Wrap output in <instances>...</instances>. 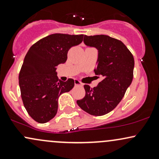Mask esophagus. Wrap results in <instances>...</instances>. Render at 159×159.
<instances>
[{
	"label": "esophagus",
	"instance_id": "34e87169",
	"mask_svg": "<svg viewBox=\"0 0 159 159\" xmlns=\"http://www.w3.org/2000/svg\"><path fill=\"white\" fill-rule=\"evenodd\" d=\"M75 86H82V84L78 80H75Z\"/></svg>",
	"mask_w": 159,
	"mask_h": 159
}]
</instances>
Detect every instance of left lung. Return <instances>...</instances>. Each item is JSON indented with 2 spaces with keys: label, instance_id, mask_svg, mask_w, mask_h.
I'll use <instances>...</instances> for the list:
<instances>
[{
  "label": "left lung",
  "instance_id": "1",
  "mask_svg": "<svg viewBox=\"0 0 159 159\" xmlns=\"http://www.w3.org/2000/svg\"><path fill=\"white\" fill-rule=\"evenodd\" d=\"M84 43L98 49L94 72L102 80L93 88L84 86L85 96L77 104L88 114L102 116L117 106L132 84L134 57L120 40L107 35H84Z\"/></svg>",
  "mask_w": 159,
  "mask_h": 159
}]
</instances>
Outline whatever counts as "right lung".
Returning <instances> with one entry per match:
<instances>
[{
    "instance_id": "1",
    "label": "right lung",
    "mask_w": 159,
    "mask_h": 159,
    "mask_svg": "<svg viewBox=\"0 0 159 159\" xmlns=\"http://www.w3.org/2000/svg\"><path fill=\"white\" fill-rule=\"evenodd\" d=\"M83 38V34H51L27 52L19 72V87L24 106L37 123L53 119L57 112L58 97L73 88L72 78L58 81L56 68L66 61L69 49L81 43Z\"/></svg>"
}]
</instances>
